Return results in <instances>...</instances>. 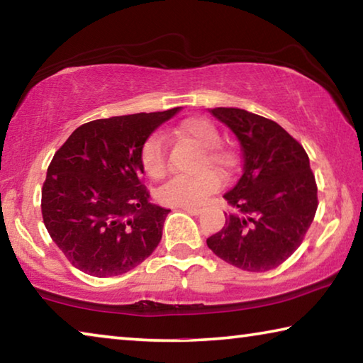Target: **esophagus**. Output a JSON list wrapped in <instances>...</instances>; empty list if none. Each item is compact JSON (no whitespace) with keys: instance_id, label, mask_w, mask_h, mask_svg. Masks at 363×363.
<instances>
[{"instance_id":"34e87169","label":"esophagus","mask_w":363,"mask_h":363,"mask_svg":"<svg viewBox=\"0 0 363 363\" xmlns=\"http://www.w3.org/2000/svg\"><path fill=\"white\" fill-rule=\"evenodd\" d=\"M184 211L189 213V214H194V216H199L201 213V208H196V206H181Z\"/></svg>"}]
</instances>
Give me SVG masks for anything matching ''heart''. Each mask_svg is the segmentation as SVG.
<instances>
[{
    "label": "heart",
    "instance_id": "1",
    "mask_svg": "<svg viewBox=\"0 0 363 363\" xmlns=\"http://www.w3.org/2000/svg\"><path fill=\"white\" fill-rule=\"evenodd\" d=\"M179 134L192 139L203 149L196 169L210 167L219 174H227L233 167V153L219 147L220 134L213 121L192 118L184 121ZM139 162L144 173L152 179H162L168 169L167 139L162 133H152L139 150ZM219 187V177L211 169H203L192 176H174L158 189L157 196L169 206H199Z\"/></svg>",
    "mask_w": 363,
    "mask_h": 363
}]
</instances>
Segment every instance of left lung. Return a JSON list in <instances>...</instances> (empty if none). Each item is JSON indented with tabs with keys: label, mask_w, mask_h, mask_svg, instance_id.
Returning a JSON list of instances; mask_svg holds the SVG:
<instances>
[{
	"label": "left lung",
	"mask_w": 363,
	"mask_h": 363,
	"mask_svg": "<svg viewBox=\"0 0 363 363\" xmlns=\"http://www.w3.org/2000/svg\"><path fill=\"white\" fill-rule=\"evenodd\" d=\"M210 112L240 143L243 173L224 195L235 213L225 214L208 248L248 272L279 267L303 243L318 206L309 157L279 123L233 107Z\"/></svg>",
	"instance_id": "obj_1"
}]
</instances>
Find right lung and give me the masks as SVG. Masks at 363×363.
I'll list each match as a JSON object with an SVG mask.
<instances>
[{"instance_id":"add662e5","label":"right lung","mask_w":363,"mask_h":363,"mask_svg":"<svg viewBox=\"0 0 363 363\" xmlns=\"http://www.w3.org/2000/svg\"><path fill=\"white\" fill-rule=\"evenodd\" d=\"M179 110L84 123L54 153L41 213L72 266L93 277H115L158 247L169 210L149 201L139 150Z\"/></svg>"}]
</instances>
